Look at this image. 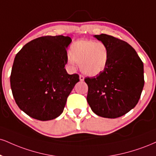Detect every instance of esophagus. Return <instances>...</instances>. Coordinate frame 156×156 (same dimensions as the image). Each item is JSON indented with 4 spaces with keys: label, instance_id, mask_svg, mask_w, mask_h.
Masks as SVG:
<instances>
[{
    "label": "esophagus",
    "instance_id": "1",
    "mask_svg": "<svg viewBox=\"0 0 156 156\" xmlns=\"http://www.w3.org/2000/svg\"><path fill=\"white\" fill-rule=\"evenodd\" d=\"M79 79H80V81H83V80H84V77L82 76V75H80V76H79Z\"/></svg>",
    "mask_w": 156,
    "mask_h": 156
}]
</instances>
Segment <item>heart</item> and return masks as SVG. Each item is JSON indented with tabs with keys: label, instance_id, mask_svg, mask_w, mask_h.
I'll return each mask as SVG.
<instances>
[{
	"label": "heart",
	"instance_id": "heart-1",
	"mask_svg": "<svg viewBox=\"0 0 156 156\" xmlns=\"http://www.w3.org/2000/svg\"><path fill=\"white\" fill-rule=\"evenodd\" d=\"M67 62L75 68L79 64L80 69L84 74L94 76L105 70L109 60L108 46L102 41L78 40L71 44Z\"/></svg>",
	"mask_w": 156,
	"mask_h": 156
}]
</instances>
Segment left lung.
Segmentation results:
<instances>
[{"label": "left lung", "instance_id": "8db88e82", "mask_svg": "<svg viewBox=\"0 0 156 156\" xmlns=\"http://www.w3.org/2000/svg\"><path fill=\"white\" fill-rule=\"evenodd\" d=\"M109 49L105 70L86 78L87 102L97 115L116 119L125 115L138 103L143 89V62L128 43L111 35H95Z\"/></svg>", "mask_w": 156, "mask_h": 156}]
</instances>
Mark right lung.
<instances>
[{
  "instance_id": "right-lung-1",
  "label": "right lung",
  "mask_w": 156,
  "mask_h": 156,
  "mask_svg": "<svg viewBox=\"0 0 156 156\" xmlns=\"http://www.w3.org/2000/svg\"><path fill=\"white\" fill-rule=\"evenodd\" d=\"M68 36H43L30 41L16 54L10 76L16 105L30 117L49 121L63 112L67 97L76 83L78 74L69 75Z\"/></svg>"
}]
</instances>
